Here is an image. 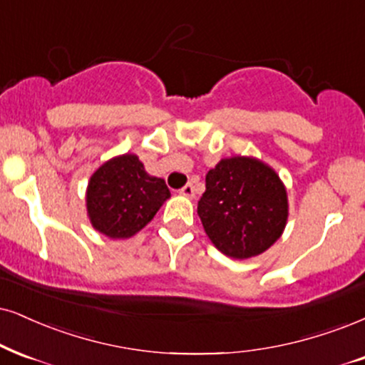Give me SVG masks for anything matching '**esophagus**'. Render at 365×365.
Masks as SVG:
<instances>
[{
  "label": "esophagus",
  "mask_w": 365,
  "mask_h": 365,
  "mask_svg": "<svg viewBox=\"0 0 365 365\" xmlns=\"http://www.w3.org/2000/svg\"><path fill=\"white\" fill-rule=\"evenodd\" d=\"M181 195L187 196V197H192V196H195V186H192L191 182H187L186 186H184L181 190Z\"/></svg>",
  "instance_id": "1"
}]
</instances>
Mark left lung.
<instances>
[{"instance_id":"1","label":"left lung","mask_w":365,"mask_h":365,"mask_svg":"<svg viewBox=\"0 0 365 365\" xmlns=\"http://www.w3.org/2000/svg\"><path fill=\"white\" fill-rule=\"evenodd\" d=\"M197 215L220 252L249 259L267 250L284 230L286 190L264 162L250 157L223 159L206 174Z\"/></svg>"}]
</instances>
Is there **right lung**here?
I'll list each match as a JSON object with an SVG mask.
<instances>
[{
    "instance_id": "1",
    "label": "right lung",
    "mask_w": 365,
    "mask_h": 365,
    "mask_svg": "<svg viewBox=\"0 0 365 365\" xmlns=\"http://www.w3.org/2000/svg\"><path fill=\"white\" fill-rule=\"evenodd\" d=\"M170 192L164 179L148 175L137 155L105 162L91 175L86 205L93 227L110 238H128L142 230Z\"/></svg>"
}]
</instances>
